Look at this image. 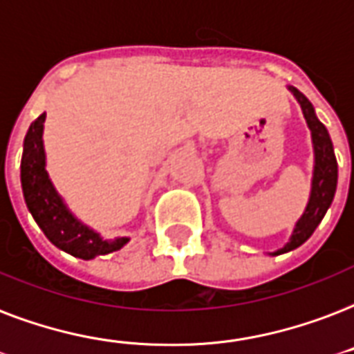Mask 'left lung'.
<instances>
[{"mask_svg":"<svg viewBox=\"0 0 354 354\" xmlns=\"http://www.w3.org/2000/svg\"><path fill=\"white\" fill-rule=\"evenodd\" d=\"M288 91L295 96L297 104L301 105V111H303V117L306 120L310 135H312L314 171H312V183H310V196L303 215L297 219L288 243H284V247H280L274 252H269V256L286 254V252L301 247L304 241H308L310 236L319 226L325 213L333 204L336 185H338V163H336L333 141H330L327 128L323 126L319 118L315 117L314 105L310 104V100L299 88L288 85Z\"/></svg>","mask_w":354,"mask_h":354,"instance_id":"left-lung-1","label":"left lung"}]
</instances>
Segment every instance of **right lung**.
<instances>
[{"instance_id": "1", "label": "right lung", "mask_w": 354, "mask_h": 354, "mask_svg": "<svg viewBox=\"0 0 354 354\" xmlns=\"http://www.w3.org/2000/svg\"><path fill=\"white\" fill-rule=\"evenodd\" d=\"M44 122L46 113H42L27 129L20 165L24 201L35 223L57 249L74 258L93 260L96 256L120 250L129 237L105 239L100 232L85 225L59 195L46 171Z\"/></svg>"}]
</instances>
